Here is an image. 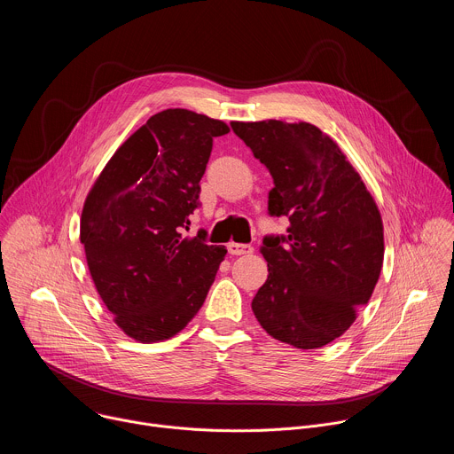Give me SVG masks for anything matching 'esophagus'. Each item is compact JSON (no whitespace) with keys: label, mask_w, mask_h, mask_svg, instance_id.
Listing matches in <instances>:
<instances>
[{"label":"esophagus","mask_w":454,"mask_h":454,"mask_svg":"<svg viewBox=\"0 0 454 454\" xmlns=\"http://www.w3.org/2000/svg\"><path fill=\"white\" fill-rule=\"evenodd\" d=\"M228 253H230V254H249V253H253V246H251V244L230 242V244H228Z\"/></svg>","instance_id":"obj_1"}]
</instances>
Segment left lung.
Returning <instances> with one entry per match:
<instances>
[{
    "label": "left lung",
    "mask_w": 454,
    "mask_h": 454,
    "mask_svg": "<svg viewBox=\"0 0 454 454\" xmlns=\"http://www.w3.org/2000/svg\"><path fill=\"white\" fill-rule=\"evenodd\" d=\"M275 186L268 212L287 217L266 235L268 280L251 301L262 329L296 348L340 338L379 280L384 237L379 208L336 142L312 123L231 121Z\"/></svg>",
    "instance_id": "obj_1"
}]
</instances>
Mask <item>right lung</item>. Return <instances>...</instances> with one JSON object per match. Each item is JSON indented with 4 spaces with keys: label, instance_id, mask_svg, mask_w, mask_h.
<instances>
[{
    "label": "right lung",
    "instance_id": "right-lung-1",
    "mask_svg": "<svg viewBox=\"0 0 454 454\" xmlns=\"http://www.w3.org/2000/svg\"><path fill=\"white\" fill-rule=\"evenodd\" d=\"M221 121L188 109L156 113L104 167L90 190L81 242L116 325L142 343L163 341L198 314L226 254L207 231L184 237Z\"/></svg>",
    "mask_w": 454,
    "mask_h": 454
}]
</instances>
